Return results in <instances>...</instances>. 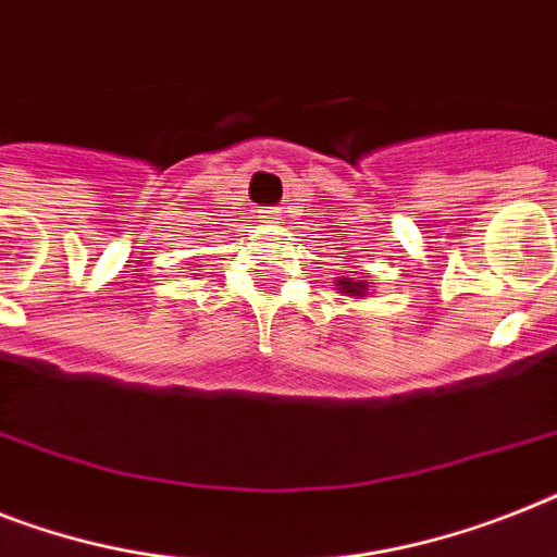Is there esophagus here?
I'll return each mask as SVG.
<instances>
[{
    "label": "esophagus",
    "instance_id": "34e87169",
    "mask_svg": "<svg viewBox=\"0 0 557 557\" xmlns=\"http://www.w3.org/2000/svg\"><path fill=\"white\" fill-rule=\"evenodd\" d=\"M260 220L269 225H277L280 220H283V211L280 208H269V211H260Z\"/></svg>",
    "mask_w": 557,
    "mask_h": 557
}]
</instances>
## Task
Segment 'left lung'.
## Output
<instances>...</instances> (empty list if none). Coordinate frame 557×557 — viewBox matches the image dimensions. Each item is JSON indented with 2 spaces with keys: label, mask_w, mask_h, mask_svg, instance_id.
Segmentation results:
<instances>
[{
  "label": "left lung",
  "mask_w": 557,
  "mask_h": 557,
  "mask_svg": "<svg viewBox=\"0 0 557 557\" xmlns=\"http://www.w3.org/2000/svg\"><path fill=\"white\" fill-rule=\"evenodd\" d=\"M372 286L366 283V280H355V277H337V294L343 297H351V300H360V297H369Z\"/></svg>",
  "instance_id": "8db88e82"
}]
</instances>
